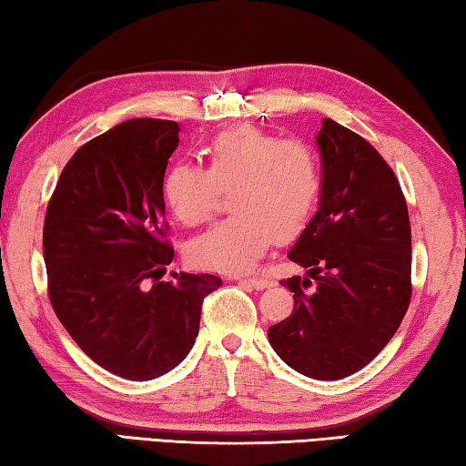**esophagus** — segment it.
<instances>
[{
	"mask_svg": "<svg viewBox=\"0 0 466 466\" xmlns=\"http://www.w3.org/2000/svg\"><path fill=\"white\" fill-rule=\"evenodd\" d=\"M242 283H248L255 289H265L271 286V279L269 278H263V275H250V278H242Z\"/></svg>",
	"mask_w": 466,
	"mask_h": 466,
	"instance_id": "1",
	"label": "esophagus"
}]
</instances>
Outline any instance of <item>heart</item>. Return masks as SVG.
<instances>
[{"label": "heart", "instance_id": "heart-1", "mask_svg": "<svg viewBox=\"0 0 466 466\" xmlns=\"http://www.w3.org/2000/svg\"><path fill=\"white\" fill-rule=\"evenodd\" d=\"M320 188V160L312 146L257 127L218 136L208 147V168L177 162L162 178L164 201L185 226L208 222L222 191H232L234 214L188 247L195 265L226 273L255 265L273 238H296L317 209Z\"/></svg>", "mask_w": 466, "mask_h": 466}]
</instances>
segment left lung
<instances>
[{
	"label": "left lung",
	"mask_w": 466,
	"mask_h": 466,
	"mask_svg": "<svg viewBox=\"0 0 466 466\" xmlns=\"http://www.w3.org/2000/svg\"><path fill=\"white\" fill-rule=\"evenodd\" d=\"M317 146L319 211L288 252L309 278L281 281L294 291V310L267 335L296 372L339 380L368 366L405 317L411 224L399 180L372 144L325 119Z\"/></svg>",
	"instance_id": "obj_1"
}]
</instances>
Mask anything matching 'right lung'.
<instances>
[{
    "label": "right lung",
    "instance_id": "right-lung-1",
    "mask_svg": "<svg viewBox=\"0 0 466 466\" xmlns=\"http://www.w3.org/2000/svg\"><path fill=\"white\" fill-rule=\"evenodd\" d=\"M178 131L175 121L131 119L90 139L46 205L53 310L86 356L127 380H152L187 358L203 298L222 283L211 273L157 281L175 257L162 178Z\"/></svg>",
    "mask_w": 466,
    "mask_h": 466
}]
</instances>
